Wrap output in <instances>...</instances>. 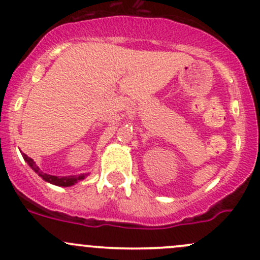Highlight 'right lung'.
I'll list each match as a JSON object with an SVG mask.
<instances>
[{"mask_svg": "<svg viewBox=\"0 0 260 260\" xmlns=\"http://www.w3.org/2000/svg\"><path fill=\"white\" fill-rule=\"evenodd\" d=\"M22 157H23V159H25V161L27 162L28 166H30L31 169H32L34 171H35L36 174H38L39 176L41 177V179H43L44 181H46V182L52 183V185L62 186V187H69V186L75 185V183L79 182V181L84 180L89 175V174H81V175H74V176H65V177L52 176V175L44 174V172L41 171L40 169H39L38 165L35 164V161H34L32 158H30V157H28V156H26L25 153H22Z\"/></svg>", "mask_w": 260, "mask_h": 260, "instance_id": "add662e5", "label": "right lung"}]
</instances>
